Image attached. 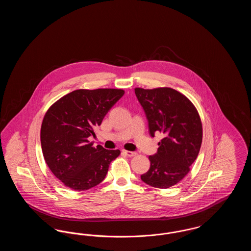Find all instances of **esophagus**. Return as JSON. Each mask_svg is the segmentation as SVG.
<instances>
[{
    "label": "esophagus",
    "mask_w": 251,
    "mask_h": 251,
    "mask_svg": "<svg viewBox=\"0 0 251 251\" xmlns=\"http://www.w3.org/2000/svg\"><path fill=\"white\" fill-rule=\"evenodd\" d=\"M122 152H123L125 155L129 156V157H133V156L136 155V152H135V151H125V150H123Z\"/></svg>",
    "instance_id": "esophagus-1"
}]
</instances>
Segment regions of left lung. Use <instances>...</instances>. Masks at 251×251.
<instances>
[{
  "instance_id": "1",
  "label": "left lung",
  "mask_w": 251,
  "mask_h": 251,
  "mask_svg": "<svg viewBox=\"0 0 251 251\" xmlns=\"http://www.w3.org/2000/svg\"><path fill=\"white\" fill-rule=\"evenodd\" d=\"M134 92L149 121L151 135H163L157 152L149 157L151 167L141 179L156 188H169L188 174L199 155L201 120L191 101L173 88L136 87Z\"/></svg>"
}]
</instances>
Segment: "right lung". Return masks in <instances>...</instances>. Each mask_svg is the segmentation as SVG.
Here are the masks:
<instances>
[{"mask_svg": "<svg viewBox=\"0 0 251 251\" xmlns=\"http://www.w3.org/2000/svg\"><path fill=\"white\" fill-rule=\"evenodd\" d=\"M123 95L122 89H78L49 108L40 130L42 152L50 171L67 187L83 191L98 185L120 155V150L93 147L88 137L95 136L94 128Z\"/></svg>", "mask_w": 251, "mask_h": 251, "instance_id": "add662e5", "label": "right lung"}]
</instances>
